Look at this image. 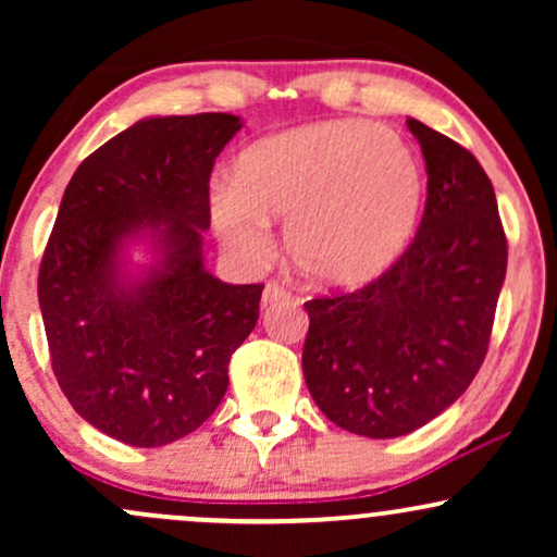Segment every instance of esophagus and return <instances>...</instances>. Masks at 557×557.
<instances>
[{"label": "esophagus", "instance_id": "1", "mask_svg": "<svg viewBox=\"0 0 557 557\" xmlns=\"http://www.w3.org/2000/svg\"><path fill=\"white\" fill-rule=\"evenodd\" d=\"M280 300H290V290H285L280 283H267L264 293H261V304L272 306V304H280Z\"/></svg>", "mask_w": 557, "mask_h": 557}]
</instances>
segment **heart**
I'll return each mask as SVG.
<instances>
[{
  "mask_svg": "<svg viewBox=\"0 0 557 557\" xmlns=\"http://www.w3.org/2000/svg\"><path fill=\"white\" fill-rule=\"evenodd\" d=\"M233 190L212 198V225L246 261L270 253L267 222H285L300 277L354 287L376 277L413 238L424 207V164L400 133L363 120H324L274 133L233 164Z\"/></svg>",
  "mask_w": 557,
  "mask_h": 557,
  "instance_id": "b5f03b06",
  "label": "heart"
}]
</instances>
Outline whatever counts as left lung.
Masks as SVG:
<instances>
[{
  "instance_id": "1",
  "label": "left lung",
  "mask_w": 557,
  "mask_h": 557,
  "mask_svg": "<svg viewBox=\"0 0 557 557\" xmlns=\"http://www.w3.org/2000/svg\"><path fill=\"white\" fill-rule=\"evenodd\" d=\"M426 162L411 246L354 293L306 300L304 376L332 424L387 440L453 406L490 348L508 267L497 198L476 157L408 117Z\"/></svg>"
}]
</instances>
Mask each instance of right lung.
<instances>
[{"instance_id":"1","label":"right lung","mask_w":557,"mask_h":557,"mask_svg":"<svg viewBox=\"0 0 557 557\" xmlns=\"http://www.w3.org/2000/svg\"><path fill=\"white\" fill-rule=\"evenodd\" d=\"M240 125L225 112L146 117L83 159L62 196L38 270L52 369L70 406L125 445L198 430L257 327L264 285L222 283L201 253L214 159ZM133 239L158 253L138 275Z\"/></svg>"}]
</instances>
